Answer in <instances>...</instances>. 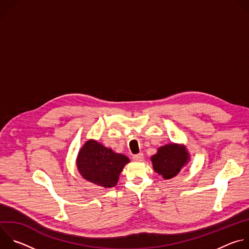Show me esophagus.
I'll return each instance as SVG.
<instances>
[{
    "instance_id": "obj_1",
    "label": "esophagus",
    "mask_w": 249,
    "mask_h": 249,
    "mask_svg": "<svg viewBox=\"0 0 249 249\" xmlns=\"http://www.w3.org/2000/svg\"><path fill=\"white\" fill-rule=\"evenodd\" d=\"M133 160H135V161H143V160H144V155L143 154H138V155H136V156H134L133 157Z\"/></svg>"
}]
</instances>
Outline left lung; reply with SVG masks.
I'll list each match as a JSON object with an SVG mask.
<instances>
[{
	"label": "left lung",
	"mask_w": 249,
	"mask_h": 249,
	"mask_svg": "<svg viewBox=\"0 0 249 249\" xmlns=\"http://www.w3.org/2000/svg\"><path fill=\"white\" fill-rule=\"evenodd\" d=\"M151 160L157 173L164 179H171L189 162L190 154L185 145L169 143L160 147Z\"/></svg>",
	"instance_id": "1"
}]
</instances>
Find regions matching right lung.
Here are the masks:
<instances>
[{
	"mask_svg": "<svg viewBox=\"0 0 249 249\" xmlns=\"http://www.w3.org/2000/svg\"><path fill=\"white\" fill-rule=\"evenodd\" d=\"M130 162L125 155L115 153L96 140L89 139L79 151L76 164L84 179L103 188L117 185L119 175Z\"/></svg>",
	"mask_w": 249,
	"mask_h": 249,
	"instance_id": "add662e5",
	"label": "right lung"
}]
</instances>
